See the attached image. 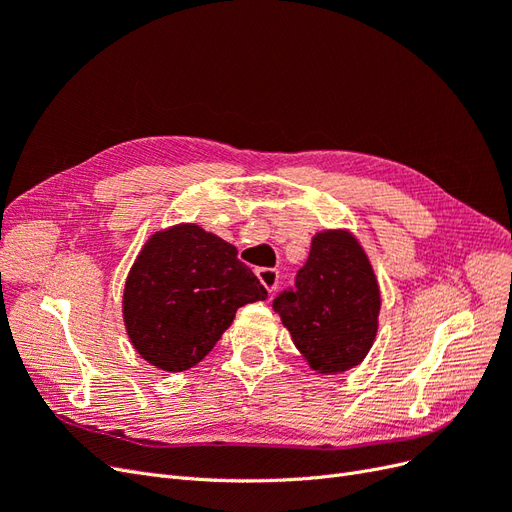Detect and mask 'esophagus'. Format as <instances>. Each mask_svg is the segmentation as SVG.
<instances>
[{
    "instance_id": "obj_1",
    "label": "esophagus",
    "mask_w": 512,
    "mask_h": 512,
    "mask_svg": "<svg viewBox=\"0 0 512 512\" xmlns=\"http://www.w3.org/2000/svg\"><path fill=\"white\" fill-rule=\"evenodd\" d=\"M256 275H258L260 284L269 290V294L277 288V284H280V271H277V269H267L265 267V269H258Z\"/></svg>"
}]
</instances>
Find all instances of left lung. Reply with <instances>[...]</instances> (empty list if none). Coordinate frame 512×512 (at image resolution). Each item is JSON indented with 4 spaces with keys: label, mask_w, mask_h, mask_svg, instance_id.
<instances>
[{
    "label": "left lung",
    "mask_w": 512,
    "mask_h": 512,
    "mask_svg": "<svg viewBox=\"0 0 512 512\" xmlns=\"http://www.w3.org/2000/svg\"><path fill=\"white\" fill-rule=\"evenodd\" d=\"M292 342L320 374L359 365L378 331L380 290L350 232H318L294 286L273 299Z\"/></svg>",
    "instance_id": "left-lung-1"
}]
</instances>
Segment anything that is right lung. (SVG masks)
Masks as SVG:
<instances>
[{"label":"right lung","instance_id":"right-lung-1","mask_svg":"<svg viewBox=\"0 0 512 512\" xmlns=\"http://www.w3.org/2000/svg\"><path fill=\"white\" fill-rule=\"evenodd\" d=\"M267 290L237 258V247L183 224L153 235L123 290V320L132 346L164 371L200 363L245 303Z\"/></svg>","mask_w":512,"mask_h":512}]
</instances>
